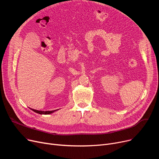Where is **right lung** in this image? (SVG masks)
<instances>
[{"mask_svg":"<svg viewBox=\"0 0 159 159\" xmlns=\"http://www.w3.org/2000/svg\"><path fill=\"white\" fill-rule=\"evenodd\" d=\"M31 109V108H30ZM31 110H33V111H35L37 113H39V114H44V115H48V114H50L52 113H53L54 111H55L56 110H53V111H39V110H33V109H31Z\"/></svg>","mask_w":159,"mask_h":159,"instance_id":"obj_1","label":"right lung"}]
</instances>
